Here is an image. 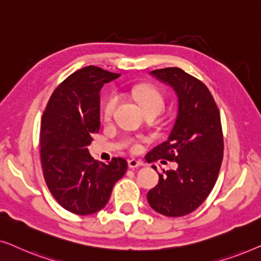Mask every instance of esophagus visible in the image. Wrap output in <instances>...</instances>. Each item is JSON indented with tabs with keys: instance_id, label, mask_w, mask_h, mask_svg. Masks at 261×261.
Returning <instances> with one entry per match:
<instances>
[{
	"instance_id": "esophagus-1",
	"label": "esophagus",
	"mask_w": 261,
	"mask_h": 261,
	"mask_svg": "<svg viewBox=\"0 0 261 261\" xmlns=\"http://www.w3.org/2000/svg\"><path fill=\"white\" fill-rule=\"evenodd\" d=\"M145 164L144 162H141V160H135V159H130L129 162H128V166H129V169H137L139 166H144Z\"/></svg>"
}]
</instances>
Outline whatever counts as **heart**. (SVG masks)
<instances>
[{"instance_id":"obj_1","label":"heart","mask_w":261,"mask_h":261,"mask_svg":"<svg viewBox=\"0 0 261 261\" xmlns=\"http://www.w3.org/2000/svg\"><path fill=\"white\" fill-rule=\"evenodd\" d=\"M134 97L137 99L139 105L144 112L148 109H159L162 110L164 107V97L158 89L154 87H149V85H144V87H138L133 90ZM120 97L115 92H112L107 96L102 106V115L105 120H110L115 113V109L119 105ZM134 149L138 148V145L133 146Z\"/></svg>"}]
</instances>
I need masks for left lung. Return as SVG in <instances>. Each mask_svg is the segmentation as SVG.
<instances>
[{"instance_id":"obj_1","label":"left lung","mask_w":261,"mask_h":261,"mask_svg":"<svg viewBox=\"0 0 261 261\" xmlns=\"http://www.w3.org/2000/svg\"><path fill=\"white\" fill-rule=\"evenodd\" d=\"M149 73L173 89L178 112L167 140L153 148L146 160L166 159L178 166L159 173V183L148 191L147 201L162 215L184 216L205 201L219 176L223 159L220 112L209 89L181 69L166 67Z\"/></svg>"}]
</instances>
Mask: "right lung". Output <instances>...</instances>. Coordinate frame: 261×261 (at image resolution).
Segmentation results:
<instances>
[{
	"instance_id": "obj_1",
	"label": "right lung",
	"mask_w": 261,
	"mask_h": 261,
	"mask_svg": "<svg viewBox=\"0 0 261 261\" xmlns=\"http://www.w3.org/2000/svg\"><path fill=\"white\" fill-rule=\"evenodd\" d=\"M119 76L85 66L59 84L42 114L40 158L45 181L56 201L77 215L105 208L114 185L127 171L124 159L99 163L88 149L101 126L99 91Z\"/></svg>"
}]
</instances>
